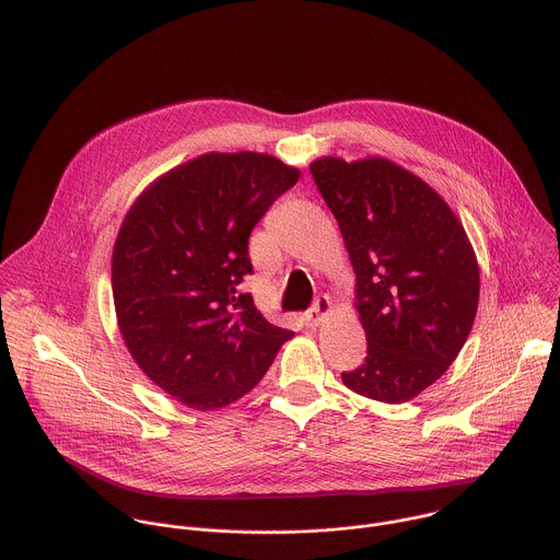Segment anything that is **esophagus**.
<instances>
[{"mask_svg": "<svg viewBox=\"0 0 560 560\" xmlns=\"http://www.w3.org/2000/svg\"><path fill=\"white\" fill-rule=\"evenodd\" d=\"M331 312V299L329 296H318L314 301V305L305 312V323L307 327H318L323 323V318Z\"/></svg>", "mask_w": 560, "mask_h": 560, "instance_id": "1", "label": "esophagus"}]
</instances>
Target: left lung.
I'll return each mask as SVG.
<instances>
[{
    "label": "left lung",
    "mask_w": 560,
    "mask_h": 560,
    "mask_svg": "<svg viewBox=\"0 0 560 560\" xmlns=\"http://www.w3.org/2000/svg\"><path fill=\"white\" fill-rule=\"evenodd\" d=\"M310 172L349 250L369 342L364 364L342 382L375 401H410L445 375L471 334L474 246L450 205L388 159L323 156Z\"/></svg>",
    "instance_id": "obj_1"
}]
</instances>
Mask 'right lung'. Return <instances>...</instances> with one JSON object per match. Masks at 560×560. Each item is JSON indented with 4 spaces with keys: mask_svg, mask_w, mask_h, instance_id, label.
I'll use <instances>...</instances> for the list:
<instances>
[{
    "mask_svg": "<svg viewBox=\"0 0 560 560\" xmlns=\"http://www.w3.org/2000/svg\"><path fill=\"white\" fill-rule=\"evenodd\" d=\"M301 172L261 152H209L143 189L113 246L119 334L139 369L194 410L253 390L294 334L270 325L237 285L248 237Z\"/></svg>",
    "mask_w": 560,
    "mask_h": 560,
    "instance_id": "right-lung-1",
    "label": "right lung"
}]
</instances>
